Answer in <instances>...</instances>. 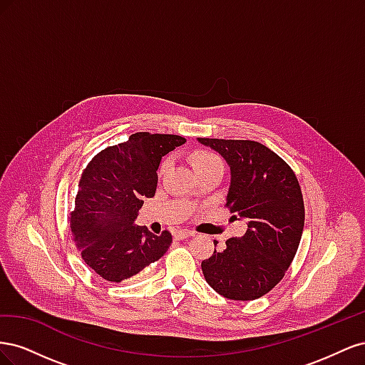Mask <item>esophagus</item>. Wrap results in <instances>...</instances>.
Wrapping results in <instances>:
<instances>
[{
  "mask_svg": "<svg viewBox=\"0 0 365 365\" xmlns=\"http://www.w3.org/2000/svg\"><path fill=\"white\" fill-rule=\"evenodd\" d=\"M190 236H193L192 231H185V230H178V231H175V239H178V240L187 239V237H190Z\"/></svg>",
  "mask_w": 365,
  "mask_h": 365,
  "instance_id": "34e87169",
  "label": "esophagus"
}]
</instances>
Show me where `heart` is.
<instances>
[{"label":"heart","instance_id":"1","mask_svg":"<svg viewBox=\"0 0 365 365\" xmlns=\"http://www.w3.org/2000/svg\"><path fill=\"white\" fill-rule=\"evenodd\" d=\"M192 165L193 169L196 170V173H200L202 170L207 169H212V168H224L222 160L215 153L213 150H208V149H196L192 152ZM169 161H164L160 168V173H163L165 169H168Z\"/></svg>","mask_w":365,"mask_h":365}]
</instances>
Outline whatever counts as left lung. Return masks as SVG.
<instances>
[{
	"label": "left lung",
	"instance_id": "obj_1",
	"mask_svg": "<svg viewBox=\"0 0 365 365\" xmlns=\"http://www.w3.org/2000/svg\"><path fill=\"white\" fill-rule=\"evenodd\" d=\"M219 152L231 169L225 207L247 219L242 237H230L201 267L207 283L230 300H256L288 271L300 245L304 202L291 165L251 140L200 138ZM216 245V242H215Z\"/></svg>",
	"mask_w": 365,
	"mask_h": 365
}]
</instances>
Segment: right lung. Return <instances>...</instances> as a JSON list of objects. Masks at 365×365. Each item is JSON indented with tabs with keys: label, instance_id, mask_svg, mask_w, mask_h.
Masks as SVG:
<instances>
[{
	"label": "right lung",
	"instance_id": "add662e5",
	"mask_svg": "<svg viewBox=\"0 0 365 365\" xmlns=\"http://www.w3.org/2000/svg\"><path fill=\"white\" fill-rule=\"evenodd\" d=\"M170 134L135 132L108 146L82 172L68 224L85 263L108 282H121L164 256L172 235L155 236L135 224L145 197L157 190L161 158L184 145Z\"/></svg>",
	"mask_w": 365,
	"mask_h": 365
}]
</instances>
